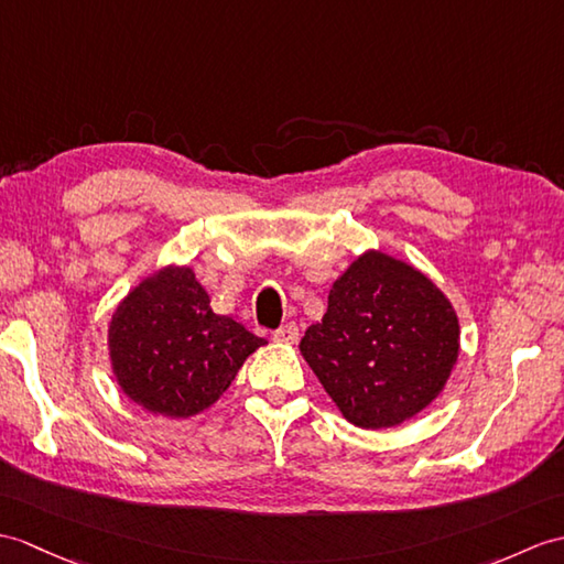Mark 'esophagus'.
Here are the masks:
<instances>
[{"label": "esophagus", "instance_id": "34e87169", "mask_svg": "<svg viewBox=\"0 0 564 564\" xmlns=\"http://www.w3.org/2000/svg\"><path fill=\"white\" fill-rule=\"evenodd\" d=\"M297 336H300L297 324H295V322H288V324L279 326L276 332H273V341H279V344H295Z\"/></svg>", "mask_w": 564, "mask_h": 564}]
</instances>
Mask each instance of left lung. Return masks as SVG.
<instances>
[{
  "label": "left lung",
  "instance_id": "1",
  "mask_svg": "<svg viewBox=\"0 0 564 564\" xmlns=\"http://www.w3.org/2000/svg\"><path fill=\"white\" fill-rule=\"evenodd\" d=\"M459 334L452 303L425 273L370 250L334 281L300 352L348 423L382 430L440 397Z\"/></svg>",
  "mask_w": 564,
  "mask_h": 564
}]
</instances>
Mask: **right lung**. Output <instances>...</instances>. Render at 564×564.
Here are the masks:
<instances>
[{
	"label": "right lung",
	"mask_w": 564,
	"mask_h": 564,
	"mask_svg": "<svg viewBox=\"0 0 564 564\" xmlns=\"http://www.w3.org/2000/svg\"><path fill=\"white\" fill-rule=\"evenodd\" d=\"M264 338L212 310L189 267H165L117 305L108 348L117 384L165 417L214 405Z\"/></svg>",
	"instance_id": "right-lung-1"
}]
</instances>
